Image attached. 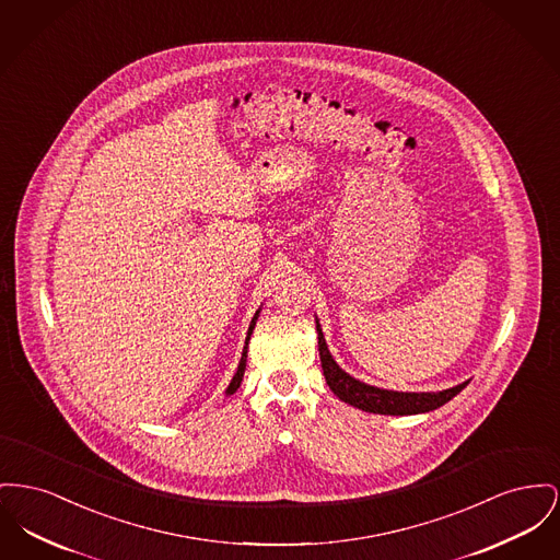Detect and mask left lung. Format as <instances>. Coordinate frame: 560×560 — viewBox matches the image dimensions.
<instances>
[{"instance_id": "left-lung-1", "label": "left lung", "mask_w": 560, "mask_h": 560, "mask_svg": "<svg viewBox=\"0 0 560 560\" xmlns=\"http://www.w3.org/2000/svg\"><path fill=\"white\" fill-rule=\"evenodd\" d=\"M315 324H317V338H319V358H322V368H324V376H326L329 389L338 399H342L345 404H349L353 408H360L363 412L392 415V417L423 415V412H431V410L444 406L446 401H451L469 383V381H465L457 387H451L444 392H421V394L372 387L368 383L353 378L349 372H345L338 363L334 362L326 336L319 326V319H315Z\"/></svg>"}]
</instances>
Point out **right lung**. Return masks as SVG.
Instances as JSON below:
<instances>
[{
	"label": "right lung",
	"mask_w": 560,
	"mask_h": 560,
	"mask_svg": "<svg viewBox=\"0 0 560 560\" xmlns=\"http://www.w3.org/2000/svg\"><path fill=\"white\" fill-rule=\"evenodd\" d=\"M260 311H262V308L256 311V315H254V319H252V324H249L247 338H245V347H243V353H241V362H238V368H236V372H234V376H232L231 385H229V389H226V395L234 394V392L241 387V381H243V374H245V363H247V345H249L252 331L256 328V322H258V317H260Z\"/></svg>",
	"instance_id": "1"
}]
</instances>
